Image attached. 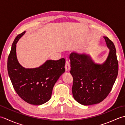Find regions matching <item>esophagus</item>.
I'll return each instance as SVG.
<instances>
[{
    "label": "esophagus",
    "instance_id": "1",
    "mask_svg": "<svg viewBox=\"0 0 125 125\" xmlns=\"http://www.w3.org/2000/svg\"><path fill=\"white\" fill-rule=\"evenodd\" d=\"M65 67V70L67 71H69L70 70V64L69 62L68 61H66Z\"/></svg>",
    "mask_w": 125,
    "mask_h": 125
}]
</instances>
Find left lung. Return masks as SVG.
<instances>
[{"label":"left lung","instance_id":"left-lung-1","mask_svg":"<svg viewBox=\"0 0 125 125\" xmlns=\"http://www.w3.org/2000/svg\"><path fill=\"white\" fill-rule=\"evenodd\" d=\"M104 38L110 52L102 64L94 63L89 55L76 52L70 55L73 97L82 105L102 102L110 94L117 77L118 62L115 44L107 37Z\"/></svg>","mask_w":125,"mask_h":125}]
</instances>
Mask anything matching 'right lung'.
Instances as JSON below:
<instances>
[{
    "instance_id": "right-lung-1",
    "label": "right lung",
    "mask_w": 125,
    "mask_h": 125,
    "mask_svg": "<svg viewBox=\"0 0 125 125\" xmlns=\"http://www.w3.org/2000/svg\"><path fill=\"white\" fill-rule=\"evenodd\" d=\"M25 33L19 34L13 42L7 60L8 73L19 96L31 104L42 105L50 99L53 87L64 73L65 60H48L36 68L22 67L17 58L16 44Z\"/></svg>"
}]
</instances>
